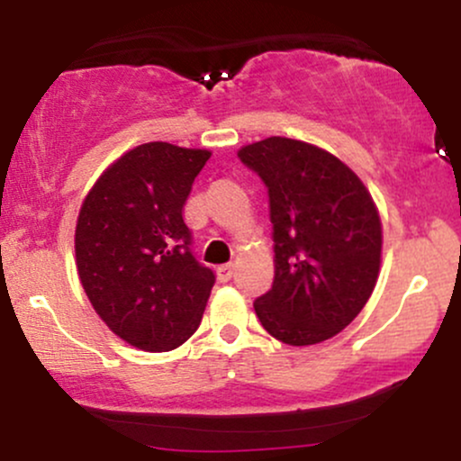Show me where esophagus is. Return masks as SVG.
I'll use <instances>...</instances> for the list:
<instances>
[{
  "label": "esophagus",
  "instance_id": "esophagus-1",
  "mask_svg": "<svg viewBox=\"0 0 461 461\" xmlns=\"http://www.w3.org/2000/svg\"><path fill=\"white\" fill-rule=\"evenodd\" d=\"M216 275H219V282H230V279L234 277V264H221V267L216 268Z\"/></svg>",
  "mask_w": 461,
  "mask_h": 461
}]
</instances>
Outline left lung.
<instances>
[{
    "mask_svg": "<svg viewBox=\"0 0 461 461\" xmlns=\"http://www.w3.org/2000/svg\"><path fill=\"white\" fill-rule=\"evenodd\" d=\"M238 158L268 190L275 279L253 301L273 338L293 347L340 333L362 312L382 262V221L359 177L308 142L271 139Z\"/></svg>",
    "mask_w": 461,
    "mask_h": 461,
    "instance_id": "8db88e82",
    "label": "left lung"
}]
</instances>
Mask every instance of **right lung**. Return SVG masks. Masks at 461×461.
Here are the masks:
<instances>
[{
    "mask_svg": "<svg viewBox=\"0 0 461 461\" xmlns=\"http://www.w3.org/2000/svg\"><path fill=\"white\" fill-rule=\"evenodd\" d=\"M208 158L205 149L145 142L97 179L79 210V282L105 325L142 351L184 345L216 282L194 258L184 223V203Z\"/></svg>",
    "mask_w": 461,
    "mask_h": 461,
    "instance_id": "right-lung-1",
    "label": "right lung"
}]
</instances>
